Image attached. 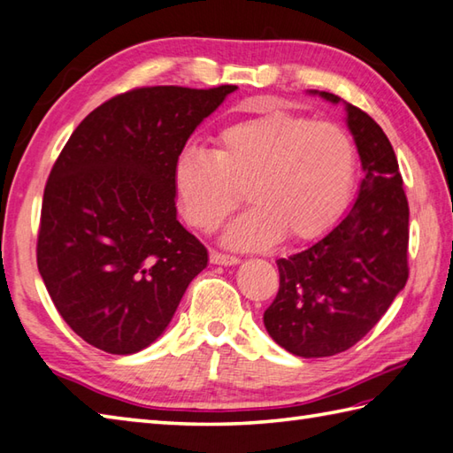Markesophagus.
Returning <instances> with one entry per match:
<instances>
[{
    "label": "esophagus",
    "instance_id": "obj_1",
    "mask_svg": "<svg viewBox=\"0 0 453 453\" xmlns=\"http://www.w3.org/2000/svg\"><path fill=\"white\" fill-rule=\"evenodd\" d=\"M209 257H211V264H217V265H236V264H240V257L220 254L217 250H211Z\"/></svg>",
    "mask_w": 453,
    "mask_h": 453
}]
</instances>
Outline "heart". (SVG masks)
<instances>
[{"label":"heart","mask_w":453,"mask_h":453,"mask_svg":"<svg viewBox=\"0 0 453 453\" xmlns=\"http://www.w3.org/2000/svg\"><path fill=\"white\" fill-rule=\"evenodd\" d=\"M356 173V144L342 127L275 109L220 128L211 158L181 152L172 178L183 217L205 233L225 223L246 188L252 209L225 242L252 250L326 233L352 199Z\"/></svg>","instance_id":"b5f03b06"}]
</instances>
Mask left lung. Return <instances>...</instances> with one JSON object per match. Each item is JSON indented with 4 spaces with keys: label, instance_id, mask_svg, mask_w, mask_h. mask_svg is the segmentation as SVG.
Segmentation results:
<instances>
[{
    "label": "left lung",
    "instance_id": "8db88e82",
    "mask_svg": "<svg viewBox=\"0 0 453 453\" xmlns=\"http://www.w3.org/2000/svg\"><path fill=\"white\" fill-rule=\"evenodd\" d=\"M342 104L364 180L348 213L304 250L280 257V291L264 312L267 334L301 357H326L359 342L409 280V203L399 162L383 128Z\"/></svg>",
    "mask_w": 453,
    "mask_h": 453
}]
</instances>
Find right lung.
<instances>
[{"label":"right lung","mask_w":453,"mask_h":453,"mask_svg":"<svg viewBox=\"0 0 453 453\" xmlns=\"http://www.w3.org/2000/svg\"><path fill=\"white\" fill-rule=\"evenodd\" d=\"M236 89L127 91L91 111L52 165L36 265L88 344L119 356L149 348L207 267V248L178 220L173 164Z\"/></svg>","instance_id":"right-lung-1"}]
</instances>
